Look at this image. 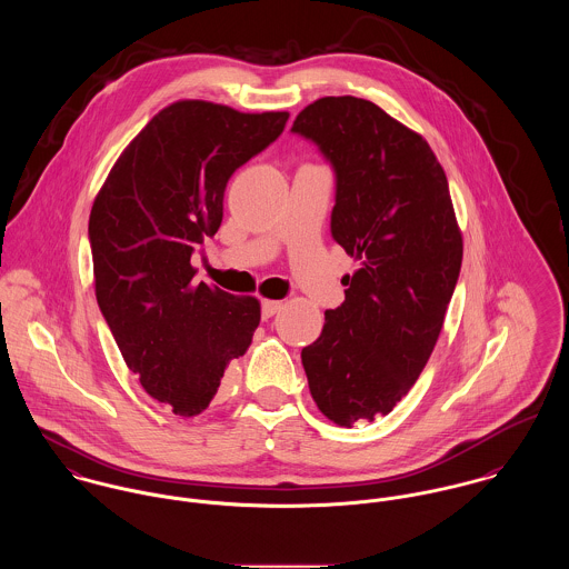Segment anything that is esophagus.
I'll list each match as a JSON object with an SVG mask.
<instances>
[{"mask_svg": "<svg viewBox=\"0 0 569 569\" xmlns=\"http://www.w3.org/2000/svg\"><path fill=\"white\" fill-rule=\"evenodd\" d=\"M280 309H282V302H280V300H264V302H262V318L269 320V318H273Z\"/></svg>", "mask_w": 569, "mask_h": 569, "instance_id": "1", "label": "esophagus"}]
</instances>
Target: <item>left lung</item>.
Listing matches in <instances>:
<instances>
[{
    "label": "left lung",
    "mask_w": 569,
    "mask_h": 569,
    "mask_svg": "<svg viewBox=\"0 0 569 569\" xmlns=\"http://www.w3.org/2000/svg\"><path fill=\"white\" fill-rule=\"evenodd\" d=\"M291 131L330 163V234L361 262L343 276L346 300L326 311L302 366L326 418L370 422L420 377L460 276L462 234L447 174L418 133L363 98H320Z\"/></svg>",
    "instance_id": "obj_1"
}]
</instances>
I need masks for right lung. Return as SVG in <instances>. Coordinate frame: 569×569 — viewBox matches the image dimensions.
Here are the masks:
<instances>
[{"label": "right lung", "instance_id": "obj_1", "mask_svg": "<svg viewBox=\"0 0 569 569\" xmlns=\"http://www.w3.org/2000/svg\"><path fill=\"white\" fill-rule=\"evenodd\" d=\"M287 111L179 100L124 149L89 214L96 300L129 370L179 416L214 399L260 322L256 298L192 284L190 258L223 221L243 163L278 140Z\"/></svg>", "mask_w": 569, "mask_h": 569}]
</instances>
